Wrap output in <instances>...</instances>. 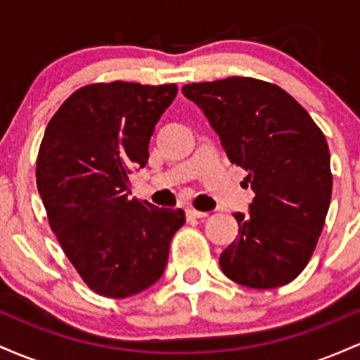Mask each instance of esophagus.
I'll use <instances>...</instances> for the list:
<instances>
[{"label": "esophagus", "instance_id": "34e87169", "mask_svg": "<svg viewBox=\"0 0 360 360\" xmlns=\"http://www.w3.org/2000/svg\"><path fill=\"white\" fill-rule=\"evenodd\" d=\"M186 214H188V218H206L208 217V213L206 212H198V210H194V208L186 210Z\"/></svg>", "mask_w": 360, "mask_h": 360}]
</instances>
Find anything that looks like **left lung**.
I'll return each instance as SVG.
<instances>
[{
	"label": "left lung",
	"instance_id": "1",
	"mask_svg": "<svg viewBox=\"0 0 360 360\" xmlns=\"http://www.w3.org/2000/svg\"><path fill=\"white\" fill-rule=\"evenodd\" d=\"M245 169L255 198L233 213L238 235L221 252L223 274L247 288L284 286L307 267L332 198L325 135L291 94L254 77L183 86Z\"/></svg>",
	"mask_w": 360,
	"mask_h": 360
}]
</instances>
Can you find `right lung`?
Returning a JSON list of instances; mask_svg holds the SVG:
<instances>
[{
  "instance_id": "right-lung-1",
  "label": "right lung",
  "mask_w": 360,
  "mask_h": 360,
  "mask_svg": "<svg viewBox=\"0 0 360 360\" xmlns=\"http://www.w3.org/2000/svg\"><path fill=\"white\" fill-rule=\"evenodd\" d=\"M176 84L100 82L74 91L49 122L37 188L52 232L88 286L106 298L150 288L166 269L183 210L130 198Z\"/></svg>"
}]
</instances>
